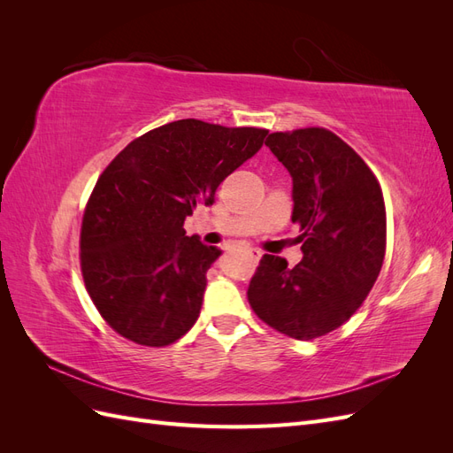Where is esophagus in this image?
<instances>
[{"label": "esophagus", "instance_id": "1", "mask_svg": "<svg viewBox=\"0 0 453 453\" xmlns=\"http://www.w3.org/2000/svg\"><path fill=\"white\" fill-rule=\"evenodd\" d=\"M248 255H250L253 260H258L260 257H263V253H260V250H255V248L248 250Z\"/></svg>", "mask_w": 453, "mask_h": 453}]
</instances>
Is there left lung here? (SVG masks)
I'll list each match as a JSON object with an SVG mask.
<instances>
[{"mask_svg": "<svg viewBox=\"0 0 453 453\" xmlns=\"http://www.w3.org/2000/svg\"><path fill=\"white\" fill-rule=\"evenodd\" d=\"M293 177L303 260L265 255L248 300L268 326L313 340L344 325L372 289L386 257V202L376 175L326 128L273 132L265 142Z\"/></svg>", "mask_w": 453, "mask_h": 453, "instance_id": "obj_1", "label": "left lung"}]
</instances>
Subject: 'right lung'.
Wrapping results in <instances>:
<instances>
[{"label": "right lung", "instance_id": "right-lung-1", "mask_svg": "<svg viewBox=\"0 0 453 453\" xmlns=\"http://www.w3.org/2000/svg\"><path fill=\"white\" fill-rule=\"evenodd\" d=\"M266 134L181 119L109 162L87 202L79 258L87 293L117 334L164 348L196 323L205 272L221 251L185 236V217L196 203H213L217 187Z\"/></svg>", "mask_w": 453, "mask_h": 453}]
</instances>
